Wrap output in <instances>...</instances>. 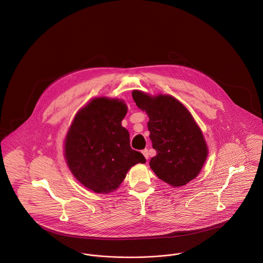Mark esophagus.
Instances as JSON below:
<instances>
[{
	"instance_id": "34e87169",
	"label": "esophagus",
	"mask_w": 263,
	"mask_h": 263,
	"mask_svg": "<svg viewBox=\"0 0 263 263\" xmlns=\"http://www.w3.org/2000/svg\"><path fill=\"white\" fill-rule=\"evenodd\" d=\"M142 153H143V155H144V157H145L146 159H148V157H149V153H148V150H147V149H144V150L142 151Z\"/></svg>"
}]
</instances>
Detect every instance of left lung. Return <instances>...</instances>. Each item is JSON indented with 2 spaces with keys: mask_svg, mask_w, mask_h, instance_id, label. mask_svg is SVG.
Wrapping results in <instances>:
<instances>
[{
  "mask_svg": "<svg viewBox=\"0 0 263 263\" xmlns=\"http://www.w3.org/2000/svg\"><path fill=\"white\" fill-rule=\"evenodd\" d=\"M136 106L145 111L156 155L149 165L172 186H182L200 174L208 156L204 135L189 110L168 95L151 97L133 90Z\"/></svg>",
  "mask_w": 263,
  "mask_h": 263,
  "instance_id": "left-lung-1",
  "label": "left lung"
}]
</instances>
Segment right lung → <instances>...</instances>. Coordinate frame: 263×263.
Masks as SVG:
<instances>
[{"label":"right lung","mask_w":263,"mask_h":263,"mask_svg":"<svg viewBox=\"0 0 263 263\" xmlns=\"http://www.w3.org/2000/svg\"><path fill=\"white\" fill-rule=\"evenodd\" d=\"M126 114L122 100L92 99L78 112L66 134V163L73 176L95 193H112L133 165L146 162L142 153L131 148L129 132L121 125Z\"/></svg>","instance_id":"obj_1"}]
</instances>
